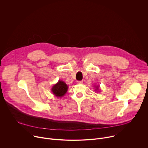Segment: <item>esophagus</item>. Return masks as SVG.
Here are the masks:
<instances>
[{
	"instance_id": "obj_1",
	"label": "esophagus",
	"mask_w": 148,
	"mask_h": 148,
	"mask_svg": "<svg viewBox=\"0 0 148 148\" xmlns=\"http://www.w3.org/2000/svg\"><path fill=\"white\" fill-rule=\"evenodd\" d=\"M77 83L78 84H82V81H77Z\"/></svg>"
}]
</instances>
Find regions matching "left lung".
<instances>
[{"instance_id": "8db88e82", "label": "left lung", "mask_w": 148, "mask_h": 148, "mask_svg": "<svg viewBox=\"0 0 148 148\" xmlns=\"http://www.w3.org/2000/svg\"><path fill=\"white\" fill-rule=\"evenodd\" d=\"M95 90H96V91H98V89H99V86H96V87H95Z\"/></svg>"}]
</instances>
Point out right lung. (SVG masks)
<instances>
[{
    "mask_svg": "<svg viewBox=\"0 0 148 148\" xmlns=\"http://www.w3.org/2000/svg\"><path fill=\"white\" fill-rule=\"evenodd\" d=\"M68 86L64 82L59 80L58 82L54 85L51 88V91L53 94L57 97L64 96L68 90Z\"/></svg>",
    "mask_w": 148,
    "mask_h": 148,
    "instance_id": "obj_1",
    "label": "right lung"
}]
</instances>
